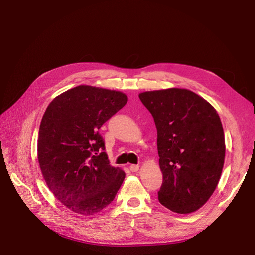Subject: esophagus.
Instances as JSON below:
<instances>
[{
  "label": "esophagus",
  "mask_w": 255,
  "mask_h": 255,
  "mask_svg": "<svg viewBox=\"0 0 255 255\" xmlns=\"http://www.w3.org/2000/svg\"><path fill=\"white\" fill-rule=\"evenodd\" d=\"M129 170H130L131 172H137L139 170V165L138 164H131L130 166H129Z\"/></svg>",
  "instance_id": "34e87169"
}]
</instances>
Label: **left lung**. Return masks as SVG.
I'll return each mask as SVG.
<instances>
[{
	"mask_svg": "<svg viewBox=\"0 0 255 255\" xmlns=\"http://www.w3.org/2000/svg\"><path fill=\"white\" fill-rule=\"evenodd\" d=\"M139 99L158 131L163 174L159 202L178 214L193 213L214 193L224 167L225 136L218 113L185 89L143 92Z\"/></svg>",
	"mask_w": 255,
	"mask_h": 255,
	"instance_id": "8db88e82",
	"label": "left lung"
}]
</instances>
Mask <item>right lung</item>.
I'll return each mask as SVG.
<instances>
[{
  "mask_svg": "<svg viewBox=\"0 0 255 255\" xmlns=\"http://www.w3.org/2000/svg\"><path fill=\"white\" fill-rule=\"evenodd\" d=\"M127 101L122 92L79 85L57 96L42 116L40 170L57 199L74 213H99L123 184L125 172L111 166L99 130Z\"/></svg>",
  "mask_w": 255,
  "mask_h": 255,
  "instance_id": "obj_1",
  "label": "right lung"
}]
</instances>
